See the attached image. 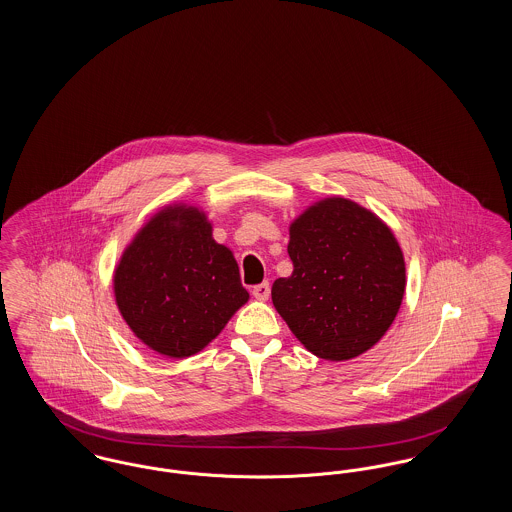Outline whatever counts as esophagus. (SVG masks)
Returning <instances> with one entry per match:
<instances>
[{
	"instance_id": "34e87169",
	"label": "esophagus",
	"mask_w": 512,
	"mask_h": 512,
	"mask_svg": "<svg viewBox=\"0 0 512 512\" xmlns=\"http://www.w3.org/2000/svg\"><path fill=\"white\" fill-rule=\"evenodd\" d=\"M253 295H255V299H259V301H267L268 295H270V284H268V282L257 284V286L253 288Z\"/></svg>"
}]
</instances>
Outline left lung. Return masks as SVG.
<instances>
[{
  "label": "left lung",
  "mask_w": 512,
  "mask_h": 512,
  "mask_svg": "<svg viewBox=\"0 0 512 512\" xmlns=\"http://www.w3.org/2000/svg\"><path fill=\"white\" fill-rule=\"evenodd\" d=\"M292 276L272 303L295 338L326 361H347L380 340L399 311L405 263L390 228L343 197L324 199L290 228Z\"/></svg>",
  "instance_id": "obj_1"
}]
</instances>
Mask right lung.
I'll use <instances>...</instances> for the list:
<instances>
[{
	"label": "right lung",
	"instance_id": "obj_1",
	"mask_svg": "<svg viewBox=\"0 0 512 512\" xmlns=\"http://www.w3.org/2000/svg\"><path fill=\"white\" fill-rule=\"evenodd\" d=\"M115 297L132 332L153 351L184 359L215 340L249 299L240 268L197 209L169 207L124 251Z\"/></svg>",
	"mask_w": 512,
	"mask_h": 512
}]
</instances>
